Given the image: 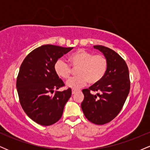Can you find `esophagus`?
<instances>
[{
	"mask_svg": "<svg viewBox=\"0 0 150 150\" xmlns=\"http://www.w3.org/2000/svg\"><path fill=\"white\" fill-rule=\"evenodd\" d=\"M77 92H78V90H77V89H73V90H72V94H75V93H77Z\"/></svg>",
	"mask_w": 150,
	"mask_h": 150,
	"instance_id": "obj_1",
	"label": "esophagus"
}]
</instances>
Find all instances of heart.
<instances>
[{
    "instance_id": "heart-1",
    "label": "heart",
    "mask_w": 150,
    "mask_h": 150,
    "mask_svg": "<svg viewBox=\"0 0 150 150\" xmlns=\"http://www.w3.org/2000/svg\"><path fill=\"white\" fill-rule=\"evenodd\" d=\"M70 63L58 58L54 63L55 73L58 77L68 80L71 76L73 68H77L78 75L67 82V86L77 89L89 82L94 85L102 80L108 69V60L104 54H95L85 49H79L70 55Z\"/></svg>"
}]
</instances>
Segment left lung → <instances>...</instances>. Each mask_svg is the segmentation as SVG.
Returning a JSON list of instances; mask_svg holds the SVG:
<instances>
[{
    "label": "left lung",
    "mask_w": 150,
    "mask_h": 150,
    "mask_svg": "<svg viewBox=\"0 0 150 150\" xmlns=\"http://www.w3.org/2000/svg\"><path fill=\"white\" fill-rule=\"evenodd\" d=\"M108 60V69L100 82L82 89V111L89 121L97 125L109 123L118 116L126 100L130 88L128 65L118 53L101 45L94 46ZM99 91L97 96L91 93Z\"/></svg>",
    "instance_id": "1"
}]
</instances>
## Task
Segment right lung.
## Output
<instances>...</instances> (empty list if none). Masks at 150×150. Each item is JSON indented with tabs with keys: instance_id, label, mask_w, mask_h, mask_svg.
I'll return each mask as SVG.
<instances>
[{
	"instance_id": "add662e5",
	"label": "right lung",
	"mask_w": 150,
	"mask_h": 150,
	"mask_svg": "<svg viewBox=\"0 0 150 150\" xmlns=\"http://www.w3.org/2000/svg\"><path fill=\"white\" fill-rule=\"evenodd\" d=\"M73 49L43 45L31 51L20 65L16 82L19 100L26 114L38 124L56 123L71 97L70 88L55 91L65 84L55 73L53 66L56 60Z\"/></svg>"
}]
</instances>
